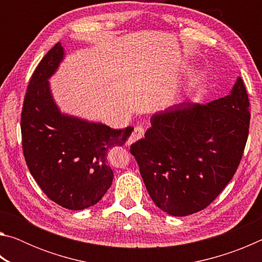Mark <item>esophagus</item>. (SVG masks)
<instances>
[{
  "label": "esophagus",
  "instance_id": "1",
  "mask_svg": "<svg viewBox=\"0 0 262 262\" xmlns=\"http://www.w3.org/2000/svg\"><path fill=\"white\" fill-rule=\"evenodd\" d=\"M144 133H145V130H144L143 127H142V126H136L134 128V132L132 133V135L129 136V139H128V145L132 144V143H135L136 141L141 140L142 137L144 136Z\"/></svg>",
  "mask_w": 262,
  "mask_h": 262
}]
</instances>
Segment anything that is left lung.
Returning a JSON list of instances; mask_svg holds the SVG:
<instances>
[{"instance_id": "8db88e82", "label": "left lung", "mask_w": 262, "mask_h": 262, "mask_svg": "<svg viewBox=\"0 0 262 262\" xmlns=\"http://www.w3.org/2000/svg\"><path fill=\"white\" fill-rule=\"evenodd\" d=\"M250 119L241 77L224 98L202 105L186 101L155 114L130 152L159 209L187 216L209 206L236 173Z\"/></svg>"}]
</instances>
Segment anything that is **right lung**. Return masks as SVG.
I'll return each mask as SVG.
<instances>
[{
  "label": "right lung",
  "mask_w": 262,
  "mask_h": 262,
  "mask_svg": "<svg viewBox=\"0 0 262 262\" xmlns=\"http://www.w3.org/2000/svg\"><path fill=\"white\" fill-rule=\"evenodd\" d=\"M63 59L60 42L35 68L20 115L21 145L31 174L48 199L70 210L96 205L112 185L107 154L122 147L134 128L113 129L61 114L48 78Z\"/></svg>",
  "instance_id": "obj_1"
}]
</instances>
